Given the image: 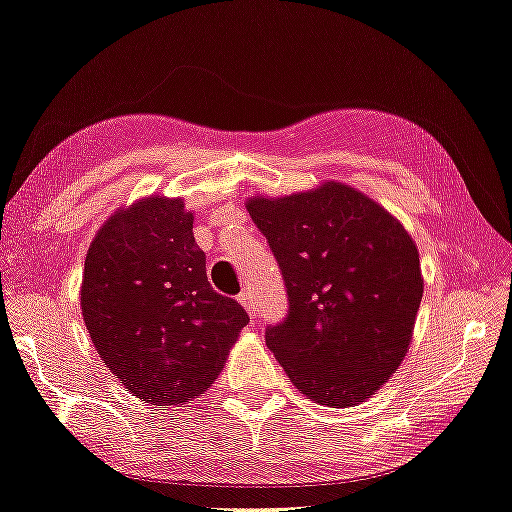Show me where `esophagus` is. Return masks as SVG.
<instances>
[{
    "label": "esophagus",
    "instance_id": "1",
    "mask_svg": "<svg viewBox=\"0 0 512 512\" xmlns=\"http://www.w3.org/2000/svg\"><path fill=\"white\" fill-rule=\"evenodd\" d=\"M239 303L243 305V308H246V312L250 315V319H257V303H255V296H253V292H250V289H243V292L239 294Z\"/></svg>",
    "mask_w": 512,
    "mask_h": 512
}]
</instances>
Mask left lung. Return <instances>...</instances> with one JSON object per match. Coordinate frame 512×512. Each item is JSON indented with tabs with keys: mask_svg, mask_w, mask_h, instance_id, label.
<instances>
[{
	"mask_svg": "<svg viewBox=\"0 0 512 512\" xmlns=\"http://www.w3.org/2000/svg\"><path fill=\"white\" fill-rule=\"evenodd\" d=\"M276 255L289 315L266 345L308 400L345 409L372 398L407 356L423 273L393 213L342 181L248 197Z\"/></svg>",
	"mask_w": 512,
	"mask_h": 512,
	"instance_id": "obj_1",
	"label": "left lung"
}]
</instances>
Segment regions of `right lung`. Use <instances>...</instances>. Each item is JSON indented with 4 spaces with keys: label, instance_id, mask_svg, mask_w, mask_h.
Segmentation results:
<instances>
[{
    "label": "right lung",
    "instance_id": "right-lung-1",
    "mask_svg": "<svg viewBox=\"0 0 512 512\" xmlns=\"http://www.w3.org/2000/svg\"><path fill=\"white\" fill-rule=\"evenodd\" d=\"M181 197L121 207L87 250L80 305L105 368L142 402L170 407L209 391L248 324L213 292Z\"/></svg>",
    "mask_w": 512,
    "mask_h": 512
}]
</instances>
